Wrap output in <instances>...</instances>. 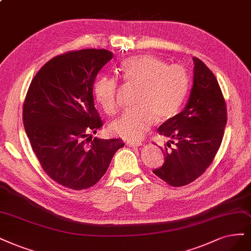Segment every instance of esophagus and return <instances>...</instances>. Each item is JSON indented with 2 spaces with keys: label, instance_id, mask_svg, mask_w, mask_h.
<instances>
[{
  "label": "esophagus",
  "instance_id": "1",
  "mask_svg": "<svg viewBox=\"0 0 251 251\" xmlns=\"http://www.w3.org/2000/svg\"><path fill=\"white\" fill-rule=\"evenodd\" d=\"M129 148H137V146H141L142 143L141 142H132V141H127L126 143Z\"/></svg>",
  "mask_w": 251,
  "mask_h": 251
}]
</instances>
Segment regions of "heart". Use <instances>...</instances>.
<instances>
[{
  "instance_id": "b5f03b06",
  "label": "heart",
  "mask_w": 251,
  "mask_h": 251,
  "mask_svg": "<svg viewBox=\"0 0 251 251\" xmlns=\"http://www.w3.org/2000/svg\"><path fill=\"white\" fill-rule=\"evenodd\" d=\"M124 79L140 86L135 99L136 107L125 110L111 123L112 133L127 140H138L144 136L158 119L175 115L183 103L189 88V75L178 64L168 65L152 55L127 59L122 65ZM93 93L99 105L108 114L119 108L118 84L114 77L100 76L93 85Z\"/></svg>"
}]
</instances>
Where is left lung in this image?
<instances>
[{"label":"left lung","instance_id":"left-lung-1","mask_svg":"<svg viewBox=\"0 0 251 251\" xmlns=\"http://www.w3.org/2000/svg\"><path fill=\"white\" fill-rule=\"evenodd\" d=\"M193 86L184 110L160 126V135L176 140L161 149L164 164L152 172L172 187L192 183L208 168L217 153L226 126L227 112L214 74L194 57ZM175 143V141H171Z\"/></svg>","mask_w":251,"mask_h":251}]
</instances>
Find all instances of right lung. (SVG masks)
Returning <instances> with one entry per match:
<instances>
[{"label":"right lung","mask_w":251,"mask_h":251,"mask_svg":"<svg viewBox=\"0 0 251 251\" xmlns=\"http://www.w3.org/2000/svg\"><path fill=\"white\" fill-rule=\"evenodd\" d=\"M113 58L107 50L67 51L33 77L23 108L25 131L46 174L73 190L96 185L122 139L92 138L102 122L94 108L93 84Z\"/></svg>","instance_id":"add662e5"}]
</instances>
